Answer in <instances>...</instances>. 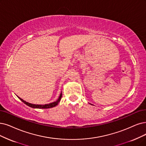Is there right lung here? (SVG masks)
Segmentation results:
<instances>
[{
  "label": "right lung",
  "mask_w": 146,
  "mask_h": 146,
  "mask_svg": "<svg viewBox=\"0 0 146 146\" xmlns=\"http://www.w3.org/2000/svg\"><path fill=\"white\" fill-rule=\"evenodd\" d=\"M62 93L61 92L60 95L59 97V98H58V100L55 101V102H53L52 103H50V104H45V105H38V104H31V103H29L27 102H26L25 101H24L23 100H22L21 98H19L20 100L23 102H24L26 105H27V106H28L29 107H32V108H42V109H45V108H52V107H56L57 105L59 104V102L60 101V100L62 98Z\"/></svg>",
  "instance_id": "obj_1"
}]
</instances>
